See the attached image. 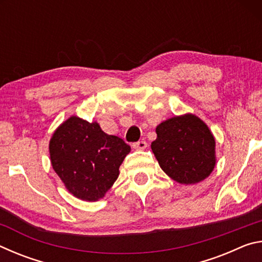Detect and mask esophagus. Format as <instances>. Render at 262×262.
<instances>
[{
    "label": "esophagus",
    "instance_id": "34e87169",
    "mask_svg": "<svg viewBox=\"0 0 262 262\" xmlns=\"http://www.w3.org/2000/svg\"><path fill=\"white\" fill-rule=\"evenodd\" d=\"M148 143L145 141H139V142H135L134 144H133V148L136 149V150H144L147 148Z\"/></svg>",
    "mask_w": 262,
    "mask_h": 262
}]
</instances>
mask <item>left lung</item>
Instances as JSON below:
<instances>
[{
    "instance_id": "8db88e82",
    "label": "left lung",
    "mask_w": 262,
    "mask_h": 262,
    "mask_svg": "<svg viewBox=\"0 0 262 262\" xmlns=\"http://www.w3.org/2000/svg\"><path fill=\"white\" fill-rule=\"evenodd\" d=\"M151 149L165 173L184 185L209 177L216 164L215 139L208 126L194 114H184L156 127Z\"/></svg>"
}]
</instances>
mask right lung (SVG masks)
<instances>
[{"label":"right lung","mask_w":262,"mask_h":262,"mask_svg":"<svg viewBox=\"0 0 262 262\" xmlns=\"http://www.w3.org/2000/svg\"><path fill=\"white\" fill-rule=\"evenodd\" d=\"M130 151L120 137L108 135L97 122L70 117L50 141L52 166L74 196L84 201L104 198Z\"/></svg>","instance_id":"right-lung-1"}]
</instances>
